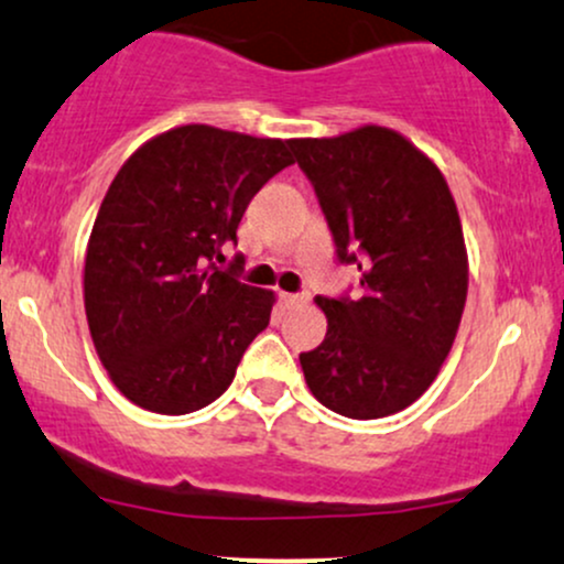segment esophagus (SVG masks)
<instances>
[{"mask_svg": "<svg viewBox=\"0 0 564 564\" xmlns=\"http://www.w3.org/2000/svg\"><path fill=\"white\" fill-rule=\"evenodd\" d=\"M280 299L284 306H299V303L308 301V295L306 293H280Z\"/></svg>", "mask_w": 564, "mask_h": 564, "instance_id": "1", "label": "esophagus"}]
</instances>
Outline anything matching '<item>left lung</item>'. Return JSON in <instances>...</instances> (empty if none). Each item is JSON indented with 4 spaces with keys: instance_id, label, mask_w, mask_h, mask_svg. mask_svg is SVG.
Here are the masks:
<instances>
[{
    "instance_id": "obj_1",
    "label": "left lung",
    "mask_w": 564,
    "mask_h": 564,
    "mask_svg": "<svg viewBox=\"0 0 564 564\" xmlns=\"http://www.w3.org/2000/svg\"><path fill=\"white\" fill-rule=\"evenodd\" d=\"M335 256L362 293L325 299L327 335L301 354L308 389L346 419L400 413L451 354L469 290L464 231L440 167L408 138L367 124L338 138H295Z\"/></svg>"
}]
</instances>
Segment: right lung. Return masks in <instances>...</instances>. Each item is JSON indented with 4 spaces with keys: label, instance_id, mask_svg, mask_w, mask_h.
<instances>
[{
    "label": "right lung",
    "instance_id": "right-lung-1",
    "mask_svg": "<svg viewBox=\"0 0 564 564\" xmlns=\"http://www.w3.org/2000/svg\"><path fill=\"white\" fill-rule=\"evenodd\" d=\"M293 164L290 141L183 124L143 143L111 181L85 258V312L113 386L186 415L218 400L265 330L271 290L220 269L250 199Z\"/></svg>",
    "mask_w": 564,
    "mask_h": 564
}]
</instances>
